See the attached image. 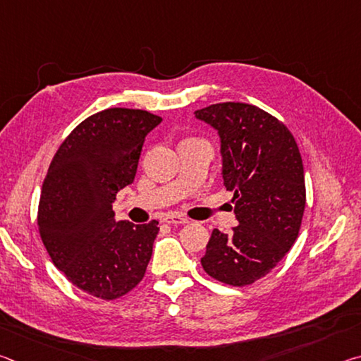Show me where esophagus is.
<instances>
[{
	"label": "esophagus",
	"mask_w": 361,
	"mask_h": 361,
	"mask_svg": "<svg viewBox=\"0 0 361 361\" xmlns=\"http://www.w3.org/2000/svg\"><path fill=\"white\" fill-rule=\"evenodd\" d=\"M164 221L169 223V224H175V226H178V224H188V223H189L185 216L176 215V213H172V215H169L166 219H164Z\"/></svg>",
	"instance_id": "esophagus-1"
}]
</instances>
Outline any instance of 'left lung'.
I'll use <instances>...</instances> for the list:
<instances>
[{
	"label": "left lung",
	"mask_w": 361,
	"mask_h": 361,
	"mask_svg": "<svg viewBox=\"0 0 361 361\" xmlns=\"http://www.w3.org/2000/svg\"><path fill=\"white\" fill-rule=\"evenodd\" d=\"M216 130L226 189L239 226L213 229L202 262L219 282L243 286L264 277L288 253L305 207L304 167L290 130L248 103H218L194 113Z\"/></svg>",
	"instance_id": "8db88e82"
}]
</instances>
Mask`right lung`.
Masks as SVG:
<instances>
[{
    "mask_svg": "<svg viewBox=\"0 0 361 361\" xmlns=\"http://www.w3.org/2000/svg\"><path fill=\"white\" fill-rule=\"evenodd\" d=\"M161 122L143 109H103L65 138L49 166L38 210L41 239L56 267L89 295H126L148 267L157 221H116L113 202L133 183L145 138Z\"/></svg>",
    "mask_w": 361,
    "mask_h": 361,
    "instance_id": "add662e5",
    "label": "right lung"
}]
</instances>
